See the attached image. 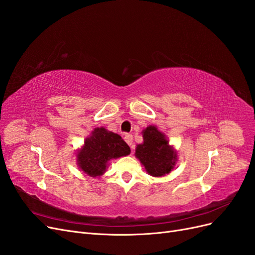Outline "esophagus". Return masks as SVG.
Masks as SVG:
<instances>
[{
    "label": "esophagus",
    "instance_id": "1",
    "mask_svg": "<svg viewBox=\"0 0 255 255\" xmlns=\"http://www.w3.org/2000/svg\"><path fill=\"white\" fill-rule=\"evenodd\" d=\"M125 140L127 141V143L133 148V136H131L130 134H126L125 135Z\"/></svg>",
    "mask_w": 255,
    "mask_h": 255
}]
</instances>
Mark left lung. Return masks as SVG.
<instances>
[{
  "instance_id": "8db88e82",
  "label": "left lung",
  "mask_w": 255,
  "mask_h": 255,
  "mask_svg": "<svg viewBox=\"0 0 255 255\" xmlns=\"http://www.w3.org/2000/svg\"><path fill=\"white\" fill-rule=\"evenodd\" d=\"M135 154L146 172L156 177L170 173L177 157L168 140L152 126L143 130V143L137 145Z\"/></svg>"
}]
</instances>
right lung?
I'll list each match as a JSON object with an SVG mask.
<instances>
[{"label":"right lung","mask_w":255,"mask_h":255,"mask_svg":"<svg viewBox=\"0 0 255 255\" xmlns=\"http://www.w3.org/2000/svg\"><path fill=\"white\" fill-rule=\"evenodd\" d=\"M129 153L130 148L121 136L99 128L86 138L83 148L77 155V160L84 173L96 177L104 173L112 158L127 156Z\"/></svg>","instance_id":"add662e5"}]
</instances>
